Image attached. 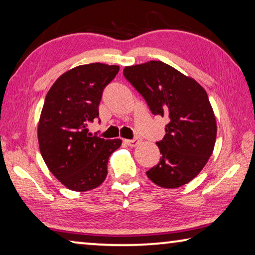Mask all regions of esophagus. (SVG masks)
<instances>
[{
    "label": "esophagus",
    "instance_id": "1",
    "mask_svg": "<svg viewBox=\"0 0 255 255\" xmlns=\"http://www.w3.org/2000/svg\"><path fill=\"white\" fill-rule=\"evenodd\" d=\"M138 142L139 140L138 139H125V143L127 144L128 146H131V147H134V146H136L138 144Z\"/></svg>",
    "mask_w": 255,
    "mask_h": 255
}]
</instances>
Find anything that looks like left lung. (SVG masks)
<instances>
[{
	"label": "left lung",
	"mask_w": 255,
	"mask_h": 255,
	"mask_svg": "<svg viewBox=\"0 0 255 255\" xmlns=\"http://www.w3.org/2000/svg\"><path fill=\"white\" fill-rule=\"evenodd\" d=\"M124 75L144 97L154 116L168 117L157 145L161 157L146 172L154 184L180 188L201 172L213 153L216 120L207 93L195 79L160 62L126 66Z\"/></svg>",
	"instance_id": "1"
}]
</instances>
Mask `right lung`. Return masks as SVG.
Listing matches in <instances>:
<instances>
[{
  "instance_id": "add662e5",
  "label": "right lung",
  "mask_w": 255,
  "mask_h": 255,
  "mask_svg": "<svg viewBox=\"0 0 255 255\" xmlns=\"http://www.w3.org/2000/svg\"><path fill=\"white\" fill-rule=\"evenodd\" d=\"M119 68L102 63L73 67L56 80L45 96L37 125L40 152L52 175L73 191L103 183L110 155L123 143L97 137L87 128L98 118L102 94Z\"/></svg>"
}]
</instances>
